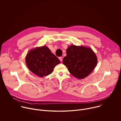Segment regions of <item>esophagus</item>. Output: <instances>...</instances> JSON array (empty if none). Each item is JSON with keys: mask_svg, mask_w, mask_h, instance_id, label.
<instances>
[{"mask_svg": "<svg viewBox=\"0 0 121 121\" xmlns=\"http://www.w3.org/2000/svg\"><path fill=\"white\" fill-rule=\"evenodd\" d=\"M59 59L60 60V61L61 62H62V61H63V58H62V57H59Z\"/></svg>", "mask_w": 121, "mask_h": 121, "instance_id": "1", "label": "esophagus"}]
</instances>
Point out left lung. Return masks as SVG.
<instances>
[{
	"label": "left lung",
	"instance_id": "8db88e82",
	"mask_svg": "<svg viewBox=\"0 0 121 121\" xmlns=\"http://www.w3.org/2000/svg\"><path fill=\"white\" fill-rule=\"evenodd\" d=\"M63 63L69 72L78 79L87 77L97 64L95 54L89 47L71 45L66 49Z\"/></svg>",
	"mask_w": 121,
	"mask_h": 121
}]
</instances>
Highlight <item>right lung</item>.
Returning <instances> with one entry per match:
<instances>
[{"mask_svg": "<svg viewBox=\"0 0 121 121\" xmlns=\"http://www.w3.org/2000/svg\"><path fill=\"white\" fill-rule=\"evenodd\" d=\"M26 63L30 71L43 77L51 74L60 61L47 47L43 46L30 50L26 56Z\"/></svg>", "mask_w": 121, "mask_h": 121, "instance_id": "obj_1", "label": "right lung"}]
</instances>
